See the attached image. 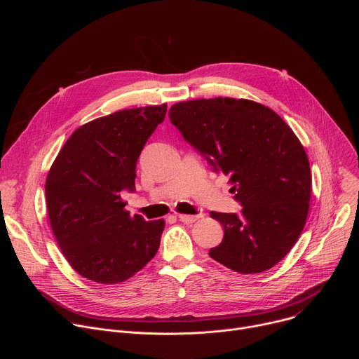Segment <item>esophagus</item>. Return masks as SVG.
Listing matches in <instances>:
<instances>
[{"instance_id":"34e87169","label":"esophagus","mask_w":359,"mask_h":359,"mask_svg":"<svg viewBox=\"0 0 359 359\" xmlns=\"http://www.w3.org/2000/svg\"><path fill=\"white\" fill-rule=\"evenodd\" d=\"M200 219V215H196V216H189V215H179V220L186 223V224H190V223H194L196 220Z\"/></svg>"}]
</instances>
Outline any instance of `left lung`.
<instances>
[{
  "label": "left lung",
  "instance_id": "1",
  "mask_svg": "<svg viewBox=\"0 0 359 359\" xmlns=\"http://www.w3.org/2000/svg\"><path fill=\"white\" fill-rule=\"evenodd\" d=\"M169 118L216 173L230 176L241 204L238 215L210 213L224 230L210 257L241 274L276 266L298 240L311 197L309 158L291 128L270 108L233 97L179 102Z\"/></svg>",
  "mask_w": 359,
  "mask_h": 359
}]
</instances>
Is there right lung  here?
<instances>
[{
	"mask_svg": "<svg viewBox=\"0 0 359 359\" xmlns=\"http://www.w3.org/2000/svg\"><path fill=\"white\" fill-rule=\"evenodd\" d=\"M168 105L125 109L76 129L50 168L46 208L54 236L72 269L100 284H116L158 252L163 220L125 210L135 191L136 163Z\"/></svg>",
	"mask_w": 359,
	"mask_h": 359,
	"instance_id": "add662e5",
	"label": "right lung"
}]
</instances>
